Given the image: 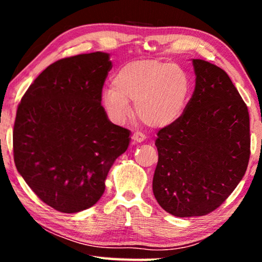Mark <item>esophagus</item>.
Listing matches in <instances>:
<instances>
[{
	"label": "esophagus",
	"instance_id": "esophagus-1",
	"mask_svg": "<svg viewBox=\"0 0 262 262\" xmlns=\"http://www.w3.org/2000/svg\"><path fill=\"white\" fill-rule=\"evenodd\" d=\"M145 139V136L143 134H141V133H134L132 136V140L136 142V143H140V142H143Z\"/></svg>",
	"mask_w": 262,
	"mask_h": 262
}]
</instances>
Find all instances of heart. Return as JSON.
I'll return each instance as SVG.
<instances>
[{"mask_svg": "<svg viewBox=\"0 0 262 262\" xmlns=\"http://www.w3.org/2000/svg\"><path fill=\"white\" fill-rule=\"evenodd\" d=\"M112 85L101 96L111 119L125 121L132 112V100L140 120L151 128L167 127L178 120L190 92L187 74L173 63L158 60L129 62L115 74Z\"/></svg>", "mask_w": 262, "mask_h": 262, "instance_id": "obj_1", "label": "heart"}]
</instances>
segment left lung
<instances>
[{
	"mask_svg": "<svg viewBox=\"0 0 262 262\" xmlns=\"http://www.w3.org/2000/svg\"><path fill=\"white\" fill-rule=\"evenodd\" d=\"M195 89L184 113L158 132L152 190L177 217L203 216L227 200L250 159V115L228 74L193 59Z\"/></svg>",
	"mask_w": 262,
	"mask_h": 262,
	"instance_id": "8db88e82",
	"label": "left lung"
}]
</instances>
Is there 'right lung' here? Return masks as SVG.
Masks as SVG:
<instances>
[{"instance_id": "add662e5", "label": "right lung", "mask_w": 262, "mask_h": 262, "mask_svg": "<svg viewBox=\"0 0 262 262\" xmlns=\"http://www.w3.org/2000/svg\"><path fill=\"white\" fill-rule=\"evenodd\" d=\"M111 69L107 53L64 57L34 79L17 108V171L57 211L96 205L110 168L129 145L130 132L111 122L101 106Z\"/></svg>"}]
</instances>
